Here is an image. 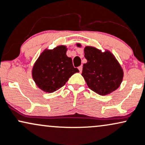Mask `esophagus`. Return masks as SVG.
<instances>
[{
	"label": "esophagus",
	"mask_w": 145,
	"mask_h": 145,
	"mask_svg": "<svg viewBox=\"0 0 145 145\" xmlns=\"http://www.w3.org/2000/svg\"><path fill=\"white\" fill-rule=\"evenodd\" d=\"M78 69H79V72H81V71H82V69H83V66H79V67H78Z\"/></svg>",
	"instance_id": "34e87169"
}]
</instances>
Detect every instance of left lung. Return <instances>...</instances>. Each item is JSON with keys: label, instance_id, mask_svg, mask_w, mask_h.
<instances>
[{"label": "left lung", "instance_id": "1", "mask_svg": "<svg viewBox=\"0 0 145 145\" xmlns=\"http://www.w3.org/2000/svg\"><path fill=\"white\" fill-rule=\"evenodd\" d=\"M84 54L88 62L83 64L81 74L89 89L102 96L116 90L122 82L123 71L115 56L89 46L85 47Z\"/></svg>", "mask_w": 145, "mask_h": 145}]
</instances>
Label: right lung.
<instances>
[{"label":"right lung","instance_id":"obj_1","mask_svg":"<svg viewBox=\"0 0 145 145\" xmlns=\"http://www.w3.org/2000/svg\"><path fill=\"white\" fill-rule=\"evenodd\" d=\"M66 46L45 49L36 61L32 71L37 86L45 92L52 93L65 85L79 70L72 65L71 57L66 56Z\"/></svg>","mask_w":145,"mask_h":145}]
</instances>
